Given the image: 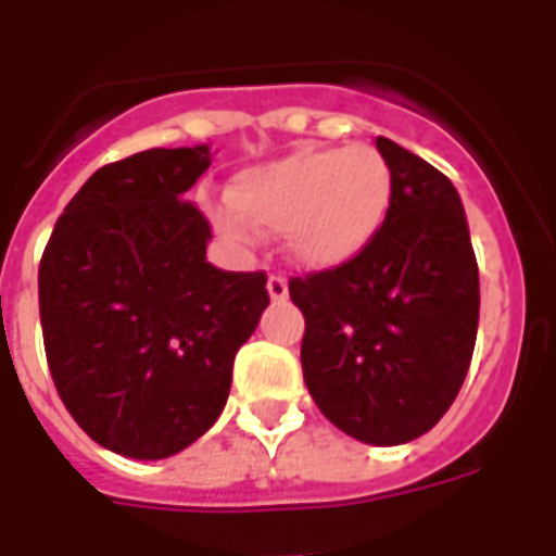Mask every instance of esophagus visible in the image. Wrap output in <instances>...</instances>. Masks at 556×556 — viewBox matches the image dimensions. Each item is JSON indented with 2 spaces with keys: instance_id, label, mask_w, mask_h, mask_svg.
Listing matches in <instances>:
<instances>
[{
  "instance_id": "esophagus-1",
  "label": "esophagus",
  "mask_w": 556,
  "mask_h": 556,
  "mask_svg": "<svg viewBox=\"0 0 556 556\" xmlns=\"http://www.w3.org/2000/svg\"><path fill=\"white\" fill-rule=\"evenodd\" d=\"M267 294H270V301H286L289 298V282L282 274H270L267 277Z\"/></svg>"
}]
</instances>
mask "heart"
Listing matches in <instances>:
<instances>
[{
  "label": "heart",
  "mask_w": 556,
  "mask_h": 556,
  "mask_svg": "<svg viewBox=\"0 0 556 556\" xmlns=\"http://www.w3.org/2000/svg\"><path fill=\"white\" fill-rule=\"evenodd\" d=\"M390 199L393 172L378 148H301L241 172L231 202L211 217L235 247H253L258 229H270L298 265L337 267L366 250Z\"/></svg>",
  "instance_id": "obj_1"
}]
</instances>
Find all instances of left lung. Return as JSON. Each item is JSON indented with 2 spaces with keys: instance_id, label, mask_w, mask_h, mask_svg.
Returning a JSON list of instances; mask_svg holds the SVG:
<instances>
[{
  "instance_id": "8db88e82",
  "label": "left lung",
  "mask_w": 556,
  "mask_h": 556,
  "mask_svg": "<svg viewBox=\"0 0 556 556\" xmlns=\"http://www.w3.org/2000/svg\"><path fill=\"white\" fill-rule=\"evenodd\" d=\"M393 199L361 255L289 279L306 318L303 381L318 410L363 443H408L450 410L479 325V267L453 181L378 137Z\"/></svg>"
}]
</instances>
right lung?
Instances as JSON below:
<instances>
[{"instance_id": "obj_1", "label": "right lung", "mask_w": 556, "mask_h": 556, "mask_svg": "<svg viewBox=\"0 0 556 556\" xmlns=\"http://www.w3.org/2000/svg\"><path fill=\"white\" fill-rule=\"evenodd\" d=\"M207 166V146L106 163L67 202L41 255L53 384L79 429L118 455L166 458L202 438L270 303L265 270L205 262L211 223L184 195Z\"/></svg>"}]
</instances>
